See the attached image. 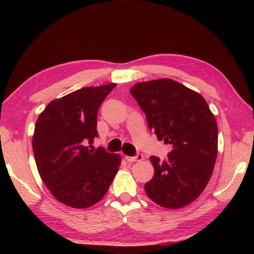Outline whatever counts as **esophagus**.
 I'll return each instance as SVG.
<instances>
[{"label":"esophagus","mask_w":254,"mask_h":254,"mask_svg":"<svg viewBox=\"0 0 254 254\" xmlns=\"http://www.w3.org/2000/svg\"><path fill=\"white\" fill-rule=\"evenodd\" d=\"M144 159L142 153H136L134 157H126V160L128 162H137V161H142Z\"/></svg>","instance_id":"obj_1"}]
</instances>
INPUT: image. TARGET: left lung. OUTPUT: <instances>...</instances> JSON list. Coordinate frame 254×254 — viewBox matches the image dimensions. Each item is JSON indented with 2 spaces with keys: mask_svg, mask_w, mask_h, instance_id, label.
Listing matches in <instances>:
<instances>
[{
  "mask_svg": "<svg viewBox=\"0 0 254 254\" xmlns=\"http://www.w3.org/2000/svg\"><path fill=\"white\" fill-rule=\"evenodd\" d=\"M130 94L149 130L172 146L166 160L150 157L155 175L145 184L146 194L168 209L193 202L209 182L217 157V124L205 99L168 78L136 83Z\"/></svg>",
  "mask_w": 254,
  "mask_h": 254,
  "instance_id": "left-lung-1",
  "label": "left lung"
}]
</instances>
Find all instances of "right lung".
<instances>
[{
	"label": "right lung",
	"instance_id": "obj_1",
	"mask_svg": "<svg viewBox=\"0 0 254 254\" xmlns=\"http://www.w3.org/2000/svg\"><path fill=\"white\" fill-rule=\"evenodd\" d=\"M117 86L87 87L51 102L39 115L33 136L38 172L57 200L86 209L105 196L121 165L103 147L89 150L97 133V112Z\"/></svg>",
	"mask_w": 254,
	"mask_h": 254
}]
</instances>
